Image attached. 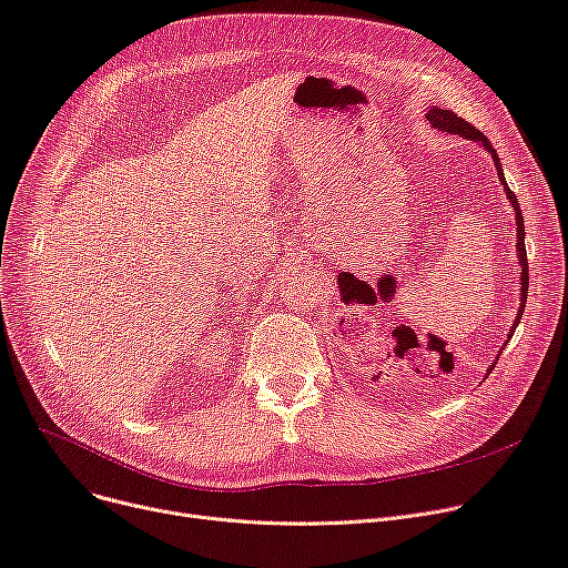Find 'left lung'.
<instances>
[{"label": "left lung", "mask_w": 568, "mask_h": 568, "mask_svg": "<svg viewBox=\"0 0 568 568\" xmlns=\"http://www.w3.org/2000/svg\"><path fill=\"white\" fill-rule=\"evenodd\" d=\"M425 119H427L429 125H432L434 130H438V132L459 134V136H464V139H468V141H475V143L484 145L486 153H488L490 158H494L498 178H500V182H503V186H505L507 201H509L511 207H514V214H516V248H518V262H520V306H518V315H516V320H514V324H511V328H509V333H507V343H509L514 331H516V326H518V322H520V317H523V308H525V301H527V283H530V274H527V253H525V225H523V212H520L518 199H516V194L511 192V189L507 186V180H505V173H503L500 158H498V153H496V148L490 145V141H488L479 130H475L468 121H464L462 116H457L455 111L440 109V106H432V109L427 111ZM507 343H505V345H507ZM505 345H503V349H505ZM498 358H500V354L496 356V361H498ZM494 367H496V363L486 369V374H490V369H494Z\"/></svg>", "instance_id": "obj_1"}]
</instances>
